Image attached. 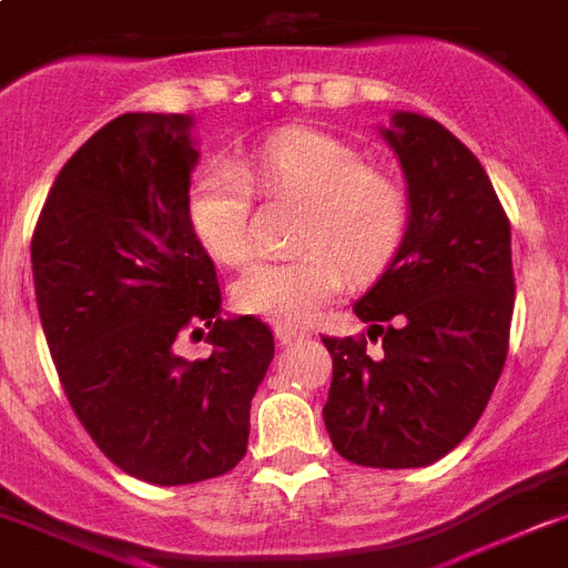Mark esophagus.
Masks as SVG:
<instances>
[{
    "instance_id": "esophagus-1",
    "label": "esophagus",
    "mask_w": 568,
    "mask_h": 568,
    "mask_svg": "<svg viewBox=\"0 0 568 568\" xmlns=\"http://www.w3.org/2000/svg\"><path fill=\"white\" fill-rule=\"evenodd\" d=\"M297 339H303V331H297V327H276V342L280 345H294Z\"/></svg>"
}]
</instances>
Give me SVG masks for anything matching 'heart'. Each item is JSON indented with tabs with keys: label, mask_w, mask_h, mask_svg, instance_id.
I'll list each match as a JSON object with an SVG mask.
<instances>
[{
	"label": "heart",
	"mask_w": 568,
	"mask_h": 568,
	"mask_svg": "<svg viewBox=\"0 0 568 568\" xmlns=\"http://www.w3.org/2000/svg\"><path fill=\"white\" fill-rule=\"evenodd\" d=\"M253 183L267 202L301 205L292 262H262L232 285L244 315L280 327L306 322L345 285L384 274L408 235V196L369 169L339 136L285 128L262 140L241 166L216 163L190 187V226L207 253L244 265L253 255Z\"/></svg>",
	"instance_id": "heart-1"
}]
</instances>
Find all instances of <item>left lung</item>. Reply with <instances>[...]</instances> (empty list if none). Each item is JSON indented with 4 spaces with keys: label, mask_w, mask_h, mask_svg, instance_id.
<instances>
[{
    "label": "left lung",
    "mask_w": 568,
    "mask_h": 568,
    "mask_svg": "<svg viewBox=\"0 0 568 568\" xmlns=\"http://www.w3.org/2000/svg\"><path fill=\"white\" fill-rule=\"evenodd\" d=\"M408 181V235L354 303L366 336L333 357L324 426L363 467H426L483 417L509 352L515 306L509 220L483 163L435 119L393 112L381 128Z\"/></svg>",
    "instance_id": "8db88e82"
}]
</instances>
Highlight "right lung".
<instances>
[{"instance_id":"1","label":"right lung","mask_w":568,"mask_h":568,"mask_svg":"<svg viewBox=\"0 0 568 568\" xmlns=\"http://www.w3.org/2000/svg\"><path fill=\"white\" fill-rule=\"evenodd\" d=\"M190 115L124 112L55 175L32 235L34 301L64 396L101 453L154 486L223 476L244 458L250 402L274 361L253 315L223 318L190 226ZM205 335L187 362L174 339Z\"/></svg>"}]
</instances>
